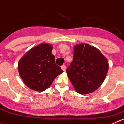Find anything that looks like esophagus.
Here are the masks:
<instances>
[{"label": "esophagus", "instance_id": "obj_1", "mask_svg": "<svg viewBox=\"0 0 124 124\" xmlns=\"http://www.w3.org/2000/svg\"><path fill=\"white\" fill-rule=\"evenodd\" d=\"M61 69H62V70H63V71H65V70H66V66L65 65L61 66Z\"/></svg>", "mask_w": 124, "mask_h": 124}]
</instances>
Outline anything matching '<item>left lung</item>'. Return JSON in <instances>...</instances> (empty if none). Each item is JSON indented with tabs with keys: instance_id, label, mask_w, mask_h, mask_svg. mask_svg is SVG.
Masks as SVG:
<instances>
[{
	"instance_id": "left-lung-1",
	"label": "left lung",
	"mask_w": 124,
	"mask_h": 124,
	"mask_svg": "<svg viewBox=\"0 0 124 124\" xmlns=\"http://www.w3.org/2000/svg\"><path fill=\"white\" fill-rule=\"evenodd\" d=\"M74 50V59L66 69L68 78L78 94L93 93L105 80L108 60L98 49L88 44H77Z\"/></svg>"
}]
</instances>
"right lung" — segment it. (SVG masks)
<instances>
[{"instance_id":"right-lung-1","label":"right lung","mask_w":124,"mask_h":124,"mask_svg":"<svg viewBox=\"0 0 124 124\" xmlns=\"http://www.w3.org/2000/svg\"><path fill=\"white\" fill-rule=\"evenodd\" d=\"M52 46L42 43L30 49L18 63L20 77L26 86L36 91H44L63 71L55 63Z\"/></svg>"}]
</instances>
